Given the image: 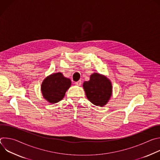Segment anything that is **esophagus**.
I'll return each mask as SVG.
<instances>
[{"label": "esophagus", "mask_w": 160, "mask_h": 160, "mask_svg": "<svg viewBox=\"0 0 160 160\" xmlns=\"http://www.w3.org/2000/svg\"><path fill=\"white\" fill-rule=\"evenodd\" d=\"M75 84H76L77 85H78V86H80V85H82V81H81V80H79V81H78V82H75Z\"/></svg>", "instance_id": "obj_1"}]
</instances>
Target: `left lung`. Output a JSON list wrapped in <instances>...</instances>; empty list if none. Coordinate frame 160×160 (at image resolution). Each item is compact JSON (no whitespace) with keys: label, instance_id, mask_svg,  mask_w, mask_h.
<instances>
[{"label":"left lung","instance_id":"1","mask_svg":"<svg viewBox=\"0 0 160 160\" xmlns=\"http://www.w3.org/2000/svg\"><path fill=\"white\" fill-rule=\"evenodd\" d=\"M83 87L87 99L97 106H104L109 101L112 92V83L106 76L94 73L90 80L83 83Z\"/></svg>","mask_w":160,"mask_h":160}]
</instances>
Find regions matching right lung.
Here are the masks:
<instances>
[{"mask_svg": "<svg viewBox=\"0 0 160 160\" xmlns=\"http://www.w3.org/2000/svg\"><path fill=\"white\" fill-rule=\"evenodd\" d=\"M71 85V80L64 77L62 73H54L44 78L41 85V92L48 102L55 104L63 99Z\"/></svg>", "mask_w": 160, "mask_h": 160, "instance_id": "add662e5", "label": "right lung"}]
</instances>
